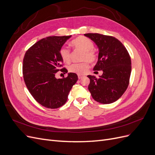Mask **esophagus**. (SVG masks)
<instances>
[{
    "label": "esophagus",
    "instance_id": "obj_1",
    "mask_svg": "<svg viewBox=\"0 0 155 155\" xmlns=\"http://www.w3.org/2000/svg\"><path fill=\"white\" fill-rule=\"evenodd\" d=\"M84 76H83V75H78V78L80 79H81Z\"/></svg>",
    "mask_w": 155,
    "mask_h": 155
}]
</instances>
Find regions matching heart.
Instances as JSON below:
<instances>
[{
    "instance_id": "obj_1",
    "label": "heart",
    "mask_w": 155,
    "mask_h": 155,
    "mask_svg": "<svg viewBox=\"0 0 155 155\" xmlns=\"http://www.w3.org/2000/svg\"><path fill=\"white\" fill-rule=\"evenodd\" d=\"M71 45L73 47L83 51L81 59L84 61L79 63H74L69 67V71L78 75L85 74L88 70L89 62L94 63L97 59V54L94 50V44L91 40L84 36H79L72 41ZM59 55L63 62L69 63L71 61L72 52L70 50L63 46L59 50Z\"/></svg>"
}]
</instances>
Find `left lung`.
<instances>
[{
	"mask_svg": "<svg viewBox=\"0 0 155 155\" xmlns=\"http://www.w3.org/2000/svg\"><path fill=\"white\" fill-rule=\"evenodd\" d=\"M99 48L98 61L94 70H102L99 78L88 75V88L95 101L112 104L124 94L129 83L131 60L124 45L115 37L100 34H86Z\"/></svg>",
	"mask_w": 155,
	"mask_h": 155,
	"instance_id": "8db88e82",
	"label": "left lung"
}]
</instances>
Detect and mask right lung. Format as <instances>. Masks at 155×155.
I'll return each instance as SVG.
<instances>
[{"label": "right lung", "instance_id": "1", "mask_svg": "<svg viewBox=\"0 0 155 155\" xmlns=\"http://www.w3.org/2000/svg\"><path fill=\"white\" fill-rule=\"evenodd\" d=\"M69 36H50L37 41L28 50L23 59L22 74L26 86L39 104L48 109H58L67 102L68 94L76 83V74L57 79L58 71L67 73L59 50Z\"/></svg>", "mask_w": 155, "mask_h": 155}]
</instances>
